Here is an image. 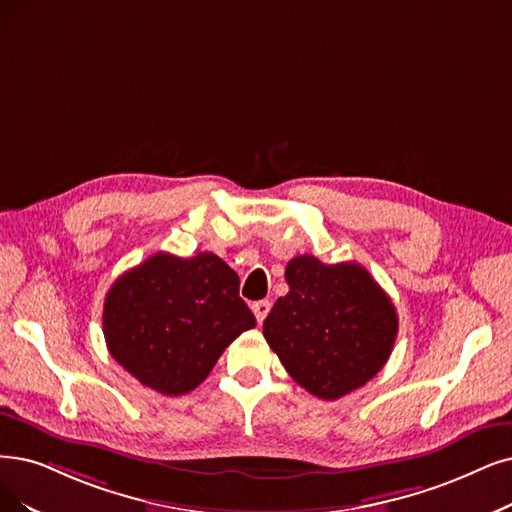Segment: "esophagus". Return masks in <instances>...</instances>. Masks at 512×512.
<instances>
[{"label": "esophagus", "instance_id": "1", "mask_svg": "<svg viewBox=\"0 0 512 512\" xmlns=\"http://www.w3.org/2000/svg\"><path fill=\"white\" fill-rule=\"evenodd\" d=\"M252 311H254L256 319H258V323H262L264 319H267V315L271 311V302L269 300H258V302L252 304Z\"/></svg>", "mask_w": 512, "mask_h": 512}]
</instances>
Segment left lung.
Segmentation results:
<instances>
[{"label":"left lung","mask_w":512,"mask_h":512,"mask_svg":"<svg viewBox=\"0 0 512 512\" xmlns=\"http://www.w3.org/2000/svg\"><path fill=\"white\" fill-rule=\"evenodd\" d=\"M290 292L264 319L262 334L288 374L311 395L334 401L372 380L391 357L395 304L357 262L296 256Z\"/></svg>","instance_id":"8db88e82"}]
</instances>
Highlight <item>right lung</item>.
Here are the masks:
<instances>
[{"label": "right lung", "mask_w": 512, "mask_h": 512, "mask_svg": "<svg viewBox=\"0 0 512 512\" xmlns=\"http://www.w3.org/2000/svg\"><path fill=\"white\" fill-rule=\"evenodd\" d=\"M254 325L237 273L212 252L147 258L115 279L102 311L111 357L168 397L199 386L222 351Z\"/></svg>", "instance_id": "1"}]
</instances>
